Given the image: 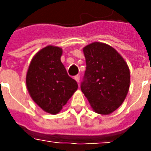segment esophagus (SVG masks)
<instances>
[{"label":"esophagus","mask_w":151,"mask_h":151,"mask_svg":"<svg viewBox=\"0 0 151 151\" xmlns=\"http://www.w3.org/2000/svg\"><path fill=\"white\" fill-rule=\"evenodd\" d=\"M74 79H75V80H76V81H77V82H80V76H79V75H77V76H75V77H74Z\"/></svg>","instance_id":"obj_1"}]
</instances>
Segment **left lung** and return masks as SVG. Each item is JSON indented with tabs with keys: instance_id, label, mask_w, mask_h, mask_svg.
Returning <instances> with one entry per match:
<instances>
[{
	"instance_id": "left-lung-1",
	"label": "left lung",
	"mask_w": 151,
	"mask_h": 151,
	"mask_svg": "<svg viewBox=\"0 0 151 151\" xmlns=\"http://www.w3.org/2000/svg\"><path fill=\"white\" fill-rule=\"evenodd\" d=\"M86 69L81 89L94 112L107 115L124 102L130 85L129 69L110 45L94 42L83 48Z\"/></svg>"
}]
</instances>
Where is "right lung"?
<instances>
[{
  "label": "right lung",
  "mask_w": 151,
  "mask_h": 151,
  "mask_svg": "<svg viewBox=\"0 0 151 151\" xmlns=\"http://www.w3.org/2000/svg\"><path fill=\"white\" fill-rule=\"evenodd\" d=\"M63 50L49 45L33 56L26 76L29 95L44 112L57 114L77 90V82L70 77L62 64Z\"/></svg>",
  "instance_id": "add662e5"
}]
</instances>
